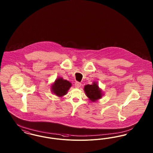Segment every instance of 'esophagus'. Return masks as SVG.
<instances>
[{"label":"esophagus","instance_id":"34e87169","mask_svg":"<svg viewBox=\"0 0 153 153\" xmlns=\"http://www.w3.org/2000/svg\"><path fill=\"white\" fill-rule=\"evenodd\" d=\"M81 84L80 82H76V83H75V88H80L81 87Z\"/></svg>","mask_w":153,"mask_h":153}]
</instances>
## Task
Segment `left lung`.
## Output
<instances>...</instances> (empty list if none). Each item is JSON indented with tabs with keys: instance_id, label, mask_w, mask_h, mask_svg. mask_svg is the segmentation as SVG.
Wrapping results in <instances>:
<instances>
[{
	"instance_id": "1",
	"label": "left lung",
	"mask_w": 153,
	"mask_h": 153,
	"mask_svg": "<svg viewBox=\"0 0 153 153\" xmlns=\"http://www.w3.org/2000/svg\"><path fill=\"white\" fill-rule=\"evenodd\" d=\"M84 91L88 99L92 102H96L100 99L103 96V93L101 88H100L97 82L94 81L91 85L88 84L85 85Z\"/></svg>"
}]
</instances>
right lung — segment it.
Masks as SVG:
<instances>
[{
	"instance_id": "add662e5",
	"label": "right lung",
	"mask_w": 153,
	"mask_h": 153,
	"mask_svg": "<svg viewBox=\"0 0 153 153\" xmlns=\"http://www.w3.org/2000/svg\"><path fill=\"white\" fill-rule=\"evenodd\" d=\"M72 83L68 80H64L62 77H58L51 85V91L53 94L61 97L65 95L70 88Z\"/></svg>"
}]
</instances>
